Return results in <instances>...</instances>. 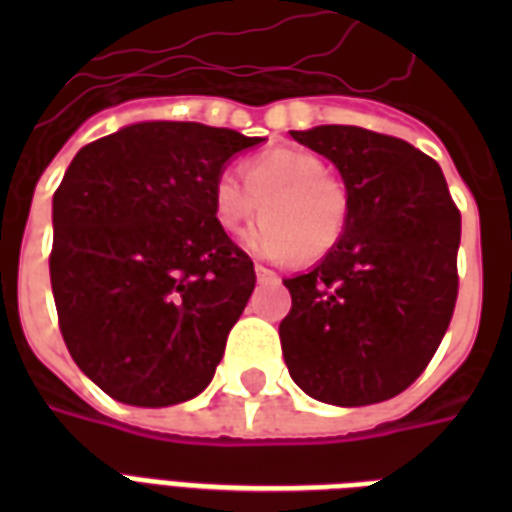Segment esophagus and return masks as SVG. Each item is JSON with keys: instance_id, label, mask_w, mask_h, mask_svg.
Returning a JSON list of instances; mask_svg holds the SVG:
<instances>
[{"instance_id": "esophagus-1", "label": "esophagus", "mask_w": 512, "mask_h": 512, "mask_svg": "<svg viewBox=\"0 0 512 512\" xmlns=\"http://www.w3.org/2000/svg\"><path fill=\"white\" fill-rule=\"evenodd\" d=\"M255 276L260 284H263V281H279V276H276L271 268H265V265H255Z\"/></svg>"}]
</instances>
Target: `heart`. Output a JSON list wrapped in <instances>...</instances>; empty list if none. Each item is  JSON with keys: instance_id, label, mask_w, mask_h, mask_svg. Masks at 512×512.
I'll list each match as a JSON object with an SVG mask.
<instances>
[{"instance_id": "1", "label": "heart", "mask_w": 512, "mask_h": 512, "mask_svg": "<svg viewBox=\"0 0 512 512\" xmlns=\"http://www.w3.org/2000/svg\"><path fill=\"white\" fill-rule=\"evenodd\" d=\"M257 209L265 217L244 233L255 255L319 263L340 244L350 201L321 156L271 148L244 159L241 175L225 170L212 185V217L220 231H239Z\"/></svg>"}]
</instances>
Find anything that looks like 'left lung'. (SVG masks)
<instances>
[{"label":"left lung","instance_id":"8db88e82","mask_svg":"<svg viewBox=\"0 0 512 512\" xmlns=\"http://www.w3.org/2000/svg\"><path fill=\"white\" fill-rule=\"evenodd\" d=\"M292 138L340 170L350 215L340 244L284 281V361L324 404L388 401L425 372L449 329L460 209L441 167L406 140L342 124Z\"/></svg>","mask_w":512,"mask_h":512}]
</instances>
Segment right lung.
Wrapping results in <instances>:
<instances>
[{
    "label": "right lung",
    "mask_w": 512,
    "mask_h": 512,
    "mask_svg": "<svg viewBox=\"0 0 512 512\" xmlns=\"http://www.w3.org/2000/svg\"><path fill=\"white\" fill-rule=\"evenodd\" d=\"M260 138L143 122L84 146L52 196L50 281L60 335L108 396H199L252 289L255 265L212 217L225 162Z\"/></svg>",
    "instance_id": "1"
}]
</instances>
